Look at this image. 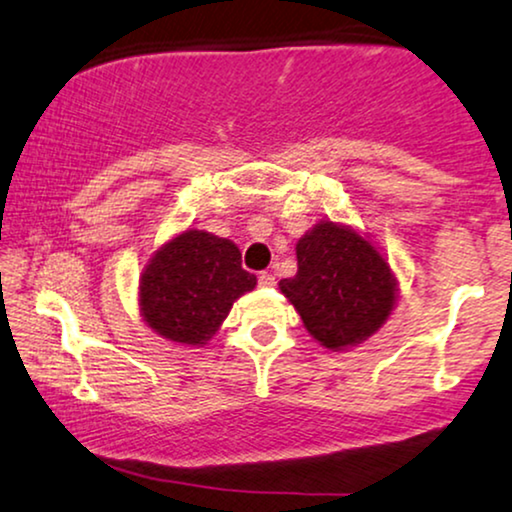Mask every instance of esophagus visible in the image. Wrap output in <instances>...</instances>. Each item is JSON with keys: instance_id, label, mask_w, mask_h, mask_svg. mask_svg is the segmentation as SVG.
Wrapping results in <instances>:
<instances>
[{"instance_id": "esophagus-1", "label": "esophagus", "mask_w": 512, "mask_h": 512, "mask_svg": "<svg viewBox=\"0 0 512 512\" xmlns=\"http://www.w3.org/2000/svg\"><path fill=\"white\" fill-rule=\"evenodd\" d=\"M274 283H276V276L272 272H262L260 274V286L269 288V286H274Z\"/></svg>"}]
</instances>
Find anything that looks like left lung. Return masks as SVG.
I'll use <instances>...</instances> for the list:
<instances>
[{
    "mask_svg": "<svg viewBox=\"0 0 512 512\" xmlns=\"http://www.w3.org/2000/svg\"><path fill=\"white\" fill-rule=\"evenodd\" d=\"M298 274L279 288L326 350L360 346L389 322L398 279L389 257L353 226L322 219L295 243Z\"/></svg>",
    "mask_w": 512,
    "mask_h": 512,
    "instance_id": "left-lung-1",
    "label": "left lung"
}]
</instances>
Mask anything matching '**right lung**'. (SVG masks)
I'll use <instances>...</instances> for the list:
<instances>
[{
    "label": "right lung",
    "mask_w": 512,
    "mask_h": 512,
    "mask_svg": "<svg viewBox=\"0 0 512 512\" xmlns=\"http://www.w3.org/2000/svg\"><path fill=\"white\" fill-rule=\"evenodd\" d=\"M255 286L257 276L240 267L233 240L186 229L147 260L138 279V310L164 341L202 348L229 317L233 303Z\"/></svg>",
    "instance_id": "1"
}]
</instances>
